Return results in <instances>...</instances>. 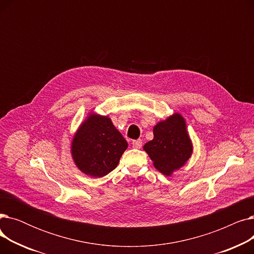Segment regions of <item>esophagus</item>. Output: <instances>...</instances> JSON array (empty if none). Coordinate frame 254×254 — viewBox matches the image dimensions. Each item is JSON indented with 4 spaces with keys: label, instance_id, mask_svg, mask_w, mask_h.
I'll use <instances>...</instances> for the list:
<instances>
[{
    "label": "esophagus",
    "instance_id": "obj_1",
    "mask_svg": "<svg viewBox=\"0 0 254 254\" xmlns=\"http://www.w3.org/2000/svg\"><path fill=\"white\" fill-rule=\"evenodd\" d=\"M132 147L134 148H141L142 147V140L141 139H138V140H135V141H132Z\"/></svg>",
    "mask_w": 254,
    "mask_h": 254
}]
</instances>
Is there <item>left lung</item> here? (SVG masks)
<instances>
[{
	"label": "left lung",
	"instance_id": "left-lung-1",
	"mask_svg": "<svg viewBox=\"0 0 254 254\" xmlns=\"http://www.w3.org/2000/svg\"><path fill=\"white\" fill-rule=\"evenodd\" d=\"M153 139L144 145L153 166L166 176L179 170L192 153V143L186 129L185 119L174 113L153 127Z\"/></svg>",
	"mask_w": 254,
	"mask_h": 254
}]
</instances>
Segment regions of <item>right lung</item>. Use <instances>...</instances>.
<instances>
[{"label":"right lung","instance_id":"obj_1","mask_svg":"<svg viewBox=\"0 0 254 254\" xmlns=\"http://www.w3.org/2000/svg\"><path fill=\"white\" fill-rule=\"evenodd\" d=\"M127 148V142L108 116L89 113L73 137L71 153L77 168L91 177L113 171Z\"/></svg>","mask_w":254,"mask_h":254}]
</instances>
